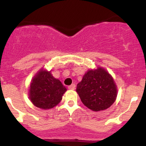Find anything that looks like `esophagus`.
Wrapping results in <instances>:
<instances>
[{
    "instance_id": "34e87169",
    "label": "esophagus",
    "mask_w": 146,
    "mask_h": 146,
    "mask_svg": "<svg viewBox=\"0 0 146 146\" xmlns=\"http://www.w3.org/2000/svg\"><path fill=\"white\" fill-rule=\"evenodd\" d=\"M75 84H71V86H69L68 87V89H70V90H74V89H75Z\"/></svg>"
}]
</instances>
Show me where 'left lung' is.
<instances>
[{"label":"left lung","instance_id":"obj_1","mask_svg":"<svg viewBox=\"0 0 146 146\" xmlns=\"http://www.w3.org/2000/svg\"><path fill=\"white\" fill-rule=\"evenodd\" d=\"M76 91L82 102L93 111L108 108L115 102L117 95L113 78L101 67L87 71L77 85Z\"/></svg>","mask_w":146,"mask_h":146}]
</instances>
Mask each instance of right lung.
Masks as SVG:
<instances>
[{"mask_svg":"<svg viewBox=\"0 0 146 146\" xmlns=\"http://www.w3.org/2000/svg\"><path fill=\"white\" fill-rule=\"evenodd\" d=\"M66 91V87L51 71L41 69L31 80L29 99L36 107L47 110L58 105Z\"/></svg>","mask_w":146,"mask_h":146,"instance_id":"right-lung-1","label":"right lung"}]
</instances>
